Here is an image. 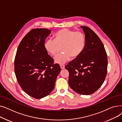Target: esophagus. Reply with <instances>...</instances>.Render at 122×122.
<instances>
[{"label": "esophagus", "mask_w": 122, "mask_h": 122, "mask_svg": "<svg viewBox=\"0 0 122 122\" xmlns=\"http://www.w3.org/2000/svg\"><path fill=\"white\" fill-rule=\"evenodd\" d=\"M60 68H61V69H63L65 68V65H64L61 64V65H60Z\"/></svg>", "instance_id": "obj_1"}]
</instances>
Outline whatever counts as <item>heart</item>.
<instances>
[{
	"label": "heart",
	"mask_w": 122,
	"mask_h": 122,
	"mask_svg": "<svg viewBox=\"0 0 122 122\" xmlns=\"http://www.w3.org/2000/svg\"><path fill=\"white\" fill-rule=\"evenodd\" d=\"M86 44V38L84 33L65 28L57 32L54 36V40H47L44 44V47L47 53L55 56L60 46H62L63 52L54 58L56 63L62 64L68 61L71 56L78 57L84 51Z\"/></svg>",
	"instance_id": "obj_1"
}]
</instances>
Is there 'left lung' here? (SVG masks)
<instances>
[{
	"instance_id": "1",
	"label": "left lung",
	"mask_w": 122,
	"mask_h": 122,
	"mask_svg": "<svg viewBox=\"0 0 122 122\" xmlns=\"http://www.w3.org/2000/svg\"><path fill=\"white\" fill-rule=\"evenodd\" d=\"M86 38L82 53L65 67L69 73V85L73 91L90 95L99 88L107 71V56L99 37L89 28L81 26Z\"/></svg>"
}]
</instances>
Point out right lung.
<instances>
[{
	"label": "right lung",
	"instance_id": "1",
	"mask_svg": "<svg viewBox=\"0 0 122 122\" xmlns=\"http://www.w3.org/2000/svg\"><path fill=\"white\" fill-rule=\"evenodd\" d=\"M50 33L47 29L30 30L19 44L15 58L14 71L19 84L36 99L46 97L53 90L61 71L44 47Z\"/></svg>",
	"mask_w": 122,
	"mask_h": 122
}]
</instances>
